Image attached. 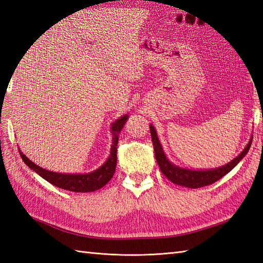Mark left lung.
<instances>
[{
	"label": "left lung",
	"instance_id": "1",
	"mask_svg": "<svg viewBox=\"0 0 263 263\" xmlns=\"http://www.w3.org/2000/svg\"><path fill=\"white\" fill-rule=\"evenodd\" d=\"M149 127L150 133H152V140L155 149V157L156 160H157V164L161 173H163L171 182L177 184V185L185 186L189 189H198L206 186L217 182L218 180H220L222 176L228 174V173H230L234 167L243 159L244 156L249 152L251 143H252V138H251V140L247 144V147L243 149V152L239 154L236 158H234L230 163L224 166L217 167V168L212 170H189L184 168V167L176 166L175 164H173L172 161H170V159L167 158L163 147H161V143L159 141L157 132H156V128L153 126V124H150Z\"/></svg>",
	"mask_w": 263,
	"mask_h": 263
}]
</instances>
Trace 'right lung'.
I'll return each instance as SVG.
<instances>
[{
  "label": "right lung",
  "mask_w": 263,
  "mask_h": 263,
  "mask_svg": "<svg viewBox=\"0 0 263 263\" xmlns=\"http://www.w3.org/2000/svg\"><path fill=\"white\" fill-rule=\"evenodd\" d=\"M128 119V115L125 114L117 119L115 122L111 123L110 132H111V147L110 154L108 158L106 159L105 163L95 170L93 172L86 173V174H65V173H57L52 171H47L43 167L36 165L35 163L26 157V155L22 154L19 149V153L24 163L31 168L33 172H36L39 176H42L44 180H46L53 185L60 189L68 190V191L73 192H93L96 190L102 189L109 182L113 177L115 168H116V153H117V142H119L120 132Z\"/></svg>",
  "instance_id": "1"
}]
</instances>
